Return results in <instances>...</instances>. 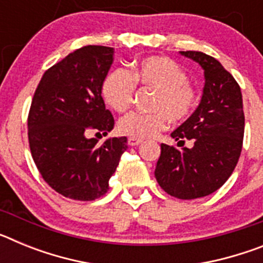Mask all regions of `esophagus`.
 <instances>
[{
	"mask_svg": "<svg viewBox=\"0 0 263 263\" xmlns=\"http://www.w3.org/2000/svg\"><path fill=\"white\" fill-rule=\"evenodd\" d=\"M127 143H129V146H138L142 143V139L139 138H133V137H130L129 139H127Z\"/></svg>",
	"mask_w": 263,
	"mask_h": 263,
	"instance_id": "obj_1",
	"label": "esophagus"
}]
</instances>
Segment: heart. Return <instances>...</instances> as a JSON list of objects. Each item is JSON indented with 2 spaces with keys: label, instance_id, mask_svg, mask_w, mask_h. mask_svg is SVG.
Instances as JSON below:
<instances>
[{
  "label": "heart",
  "instance_id": "obj_1",
  "mask_svg": "<svg viewBox=\"0 0 263 263\" xmlns=\"http://www.w3.org/2000/svg\"><path fill=\"white\" fill-rule=\"evenodd\" d=\"M136 84L155 90L153 113H130L118 122V132L133 138H152L164 130L171 120L183 122L197 104V90L188 81L185 69L167 57H147L134 62L130 73L122 68L111 69L101 87L105 103L113 110L124 113L132 106Z\"/></svg>",
  "mask_w": 263,
  "mask_h": 263
}]
</instances>
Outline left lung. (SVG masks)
<instances>
[{
    "mask_svg": "<svg viewBox=\"0 0 263 263\" xmlns=\"http://www.w3.org/2000/svg\"><path fill=\"white\" fill-rule=\"evenodd\" d=\"M204 69L203 96L196 110L171 133L182 150L162 143L155 178L168 195L183 200L217 191L236 167L242 150L245 116L240 85L215 58L199 51H180Z\"/></svg>",
    "mask_w": 263,
    "mask_h": 263,
    "instance_id": "left-lung-1",
    "label": "left lung"
}]
</instances>
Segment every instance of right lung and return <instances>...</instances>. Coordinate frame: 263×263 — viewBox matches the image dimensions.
<instances>
[{
	"mask_svg": "<svg viewBox=\"0 0 263 263\" xmlns=\"http://www.w3.org/2000/svg\"><path fill=\"white\" fill-rule=\"evenodd\" d=\"M115 50L84 46L67 55L42 76L29 111V145L42 178L52 190L73 200L105 195L126 137L103 145L89 134L106 136L115 118L105 109L101 87Z\"/></svg>",
	"mask_w": 263,
	"mask_h": 263,
	"instance_id": "right-lung-1",
	"label": "right lung"
}]
</instances>
